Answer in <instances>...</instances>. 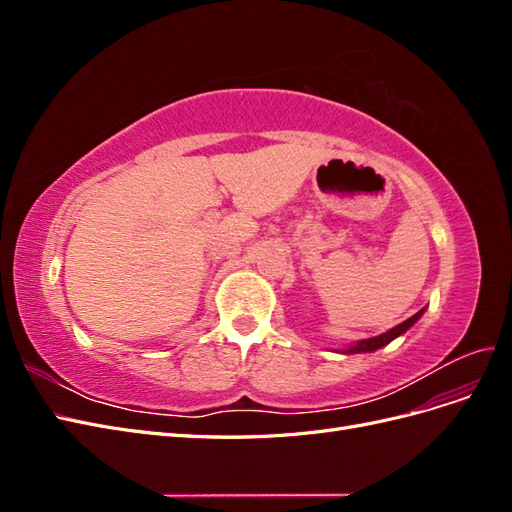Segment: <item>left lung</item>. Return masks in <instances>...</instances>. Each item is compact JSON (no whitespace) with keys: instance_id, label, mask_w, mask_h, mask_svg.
Instances as JSON below:
<instances>
[{"instance_id":"8db88e82","label":"left lung","mask_w":512,"mask_h":512,"mask_svg":"<svg viewBox=\"0 0 512 512\" xmlns=\"http://www.w3.org/2000/svg\"><path fill=\"white\" fill-rule=\"evenodd\" d=\"M423 312L425 309H421V312H416L412 318H408V320H404L401 324H397L395 329H391V331H386V333H382V335H378V337H369V339H361L359 344L356 346H350L346 352L348 354H356V352H374V350H378V348H382V346H386L389 342H393L395 337H399L401 333H406L412 324L423 316Z\"/></svg>"}]
</instances>
